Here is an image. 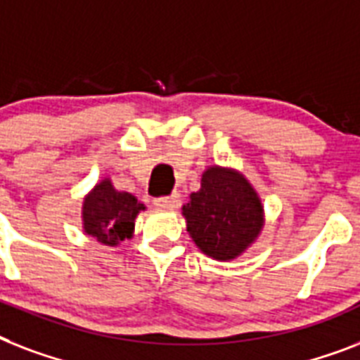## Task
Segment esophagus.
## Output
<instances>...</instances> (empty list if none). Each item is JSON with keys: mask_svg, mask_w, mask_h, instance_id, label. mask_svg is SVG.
Segmentation results:
<instances>
[{"mask_svg": "<svg viewBox=\"0 0 360 360\" xmlns=\"http://www.w3.org/2000/svg\"><path fill=\"white\" fill-rule=\"evenodd\" d=\"M153 203H155V207L157 209H177L179 207V194L174 192L172 196H160Z\"/></svg>", "mask_w": 360, "mask_h": 360, "instance_id": "obj_1", "label": "esophagus"}]
</instances>
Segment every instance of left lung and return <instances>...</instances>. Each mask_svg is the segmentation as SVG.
Returning <instances> with one entry per match:
<instances>
[{
	"label": "left lung",
	"mask_w": 360,
	"mask_h": 360,
	"mask_svg": "<svg viewBox=\"0 0 360 360\" xmlns=\"http://www.w3.org/2000/svg\"><path fill=\"white\" fill-rule=\"evenodd\" d=\"M181 213L196 246L217 262H231L245 254L265 226L263 203L239 169L207 166L200 191L192 192Z\"/></svg>",
	"instance_id": "1"
}]
</instances>
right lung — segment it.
<instances>
[{
  "mask_svg": "<svg viewBox=\"0 0 360 360\" xmlns=\"http://www.w3.org/2000/svg\"><path fill=\"white\" fill-rule=\"evenodd\" d=\"M146 205L130 192L117 191L110 177H103L84 196L82 230L106 246H120L124 239L134 237L136 217Z\"/></svg>",
  "mask_w": 360,
  "mask_h": 360,
  "instance_id": "1",
  "label": "right lung"
}]
</instances>
